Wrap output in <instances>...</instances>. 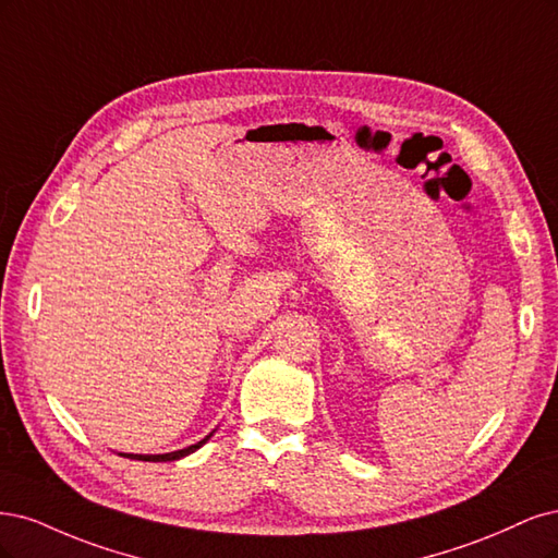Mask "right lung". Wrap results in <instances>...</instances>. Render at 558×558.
<instances>
[{"label": "right lung", "instance_id": "right-lung-1", "mask_svg": "<svg viewBox=\"0 0 558 558\" xmlns=\"http://www.w3.org/2000/svg\"><path fill=\"white\" fill-rule=\"evenodd\" d=\"M213 436V434H210ZM210 436H206L204 440H199L196 445H190V447H185V449H178V452H169V454H120V457H128V459H138V461H175V459H183V457H187V454H192V452H196V449H199Z\"/></svg>", "mask_w": 558, "mask_h": 558}]
</instances>
